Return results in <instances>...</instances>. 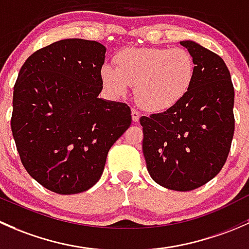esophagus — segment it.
<instances>
[{"label": "esophagus", "instance_id": "obj_1", "mask_svg": "<svg viewBox=\"0 0 249 249\" xmlns=\"http://www.w3.org/2000/svg\"><path fill=\"white\" fill-rule=\"evenodd\" d=\"M132 119L134 122H138L140 119V111H138L137 109H132Z\"/></svg>", "mask_w": 249, "mask_h": 249}]
</instances>
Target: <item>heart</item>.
Returning a JSON list of instances; mask_svg holds the SVG:
<instances>
[{"mask_svg": "<svg viewBox=\"0 0 249 249\" xmlns=\"http://www.w3.org/2000/svg\"><path fill=\"white\" fill-rule=\"evenodd\" d=\"M115 68H101L102 83L116 97L134 87L135 99L150 111H165L191 89L196 62L184 48H127L114 57Z\"/></svg>", "mask_w": 249, "mask_h": 249, "instance_id": "1", "label": "heart"}]
</instances>
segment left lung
Segmentation results:
<instances>
[{
  "label": "left lung",
  "instance_id": "obj_1",
  "mask_svg": "<svg viewBox=\"0 0 249 249\" xmlns=\"http://www.w3.org/2000/svg\"><path fill=\"white\" fill-rule=\"evenodd\" d=\"M196 76L187 96L160 114L140 117L142 152L153 181L187 192L207 183L227 162L234 137V85L223 58L196 42Z\"/></svg>",
  "mask_w": 249,
  "mask_h": 249
}]
</instances>
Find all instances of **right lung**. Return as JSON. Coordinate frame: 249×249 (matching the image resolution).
<instances>
[{
    "label": "right lung",
    "mask_w": 249,
    "mask_h": 249,
    "mask_svg": "<svg viewBox=\"0 0 249 249\" xmlns=\"http://www.w3.org/2000/svg\"><path fill=\"white\" fill-rule=\"evenodd\" d=\"M106 51L94 40H58L33 53L15 81L10 125L20 160L57 194L94 186L132 124L127 104L98 98Z\"/></svg>",
    "instance_id": "1"
}]
</instances>
